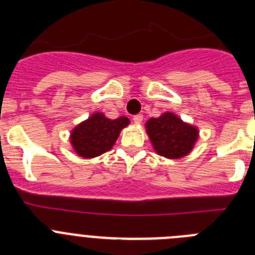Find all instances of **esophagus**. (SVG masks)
Returning <instances> with one entry per match:
<instances>
[{"mask_svg":"<svg viewBox=\"0 0 255 255\" xmlns=\"http://www.w3.org/2000/svg\"><path fill=\"white\" fill-rule=\"evenodd\" d=\"M132 120H134L135 124H140L141 121H143V115H141V114L135 115V116L132 117Z\"/></svg>","mask_w":255,"mask_h":255,"instance_id":"1","label":"esophagus"}]
</instances>
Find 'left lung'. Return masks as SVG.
Listing matches in <instances>:
<instances>
[{"instance_id": "left-lung-1", "label": "left lung", "mask_w": 255, "mask_h": 255, "mask_svg": "<svg viewBox=\"0 0 255 255\" xmlns=\"http://www.w3.org/2000/svg\"><path fill=\"white\" fill-rule=\"evenodd\" d=\"M145 129L155 153L168 159H179L193 150L199 130L172 112H164L145 123Z\"/></svg>"}]
</instances>
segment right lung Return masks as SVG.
<instances>
[{"label":"right lung","mask_w":255,"mask_h":255,"mask_svg":"<svg viewBox=\"0 0 255 255\" xmlns=\"http://www.w3.org/2000/svg\"><path fill=\"white\" fill-rule=\"evenodd\" d=\"M129 124L130 120L125 116L111 120L103 112H94L71 130L70 143L78 155L94 158L112 149L121 130Z\"/></svg>","instance_id":"1"}]
</instances>
